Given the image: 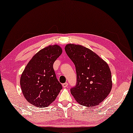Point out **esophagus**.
Masks as SVG:
<instances>
[{
	"instance_id": "esophagus-1",
	"label": "esophagus",
	"mask_w": 133,
	"mask_h": 133,
	"mask_svg": "<svg viewBox=\"0 0 133 133\" xmlns=\"http://www.w3.org/2000/svg\"><path fill=\"white\" fill-rule=\"evenodd\" d=\"M68 82H65V83H64L62 84V87H64V88H66V87H67V86H68Z\"/></svg>"
}]
</instances>
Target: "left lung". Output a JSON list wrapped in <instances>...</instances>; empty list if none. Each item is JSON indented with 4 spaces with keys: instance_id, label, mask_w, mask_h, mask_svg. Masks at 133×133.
Returning a JSON list of instances; mask_svg holds the SVG:
<instances>
[{
    "instance_id": "1",
    "label": "left lung",
    "mask_w": 133,
    "mask_h": 133,
    "mask_svg": "<svg viewBox=\"0 0 133 133\" xmlns=\"http://www.w3.org/2000/svg\"><path fill=\"white\" fill-rule=\"evenodd\" d=\"M65 50L77 72V84L71 89V94L83 106L99 105L112 88L111 73L107 63L82 45L69 43Z\"/></svg>"
}]
</instances>
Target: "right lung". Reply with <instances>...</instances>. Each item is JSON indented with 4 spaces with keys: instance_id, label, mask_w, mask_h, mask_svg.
<instances>
[{
    "instance_id": "right-lung-1",
    "label": "right lung",
    "mask_w": 133,
    "mask_h": 133,
    "mask_svg": "<svg viewBox=\"0 0 133 133\" xmlns=\"http://www.w3.org/2000/svg\"><path fill=\"white\" fill-rule=\"evenodd\" d=\"M58 45H49L35 55L22 74L20 84L25 99L37 107H46L62 90L56 77L53 64L61 55Z\"/></svg>"
}]
</instances>
